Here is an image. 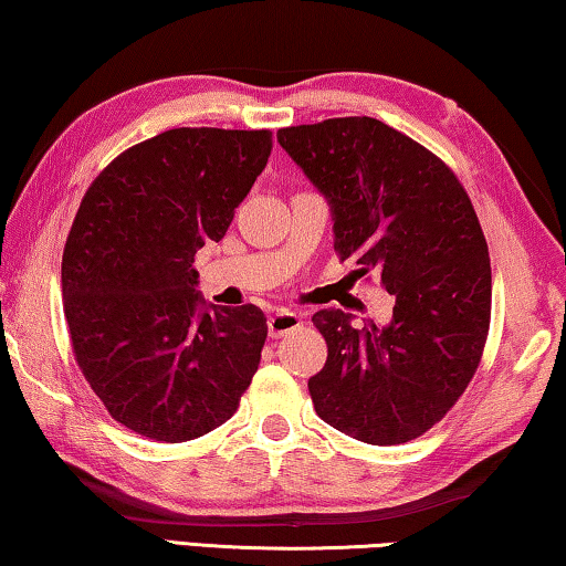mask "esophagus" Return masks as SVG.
I'll return each mask as SVG.
<instances>
[{
  "instance_id": "1",
  "label": "esophagus",
  "mask_w": 566,
  "mask_h": 566,
  "mask_svg": "<svg viewBox=\"0 0 566 566\" xmlns=\"http://www.w3.org/2000/svg\"><path fill=\"white\" fill-rule=\"evenodd\" d=\"M269 337H284L290 332L302 327V317L292 310H276L274 315H269Z\"/></svg>"
}]
</instances>
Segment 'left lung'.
I'll return each mask as SVG.
<instances>
[{
	"mask_svg": "<svg viewBox=\"0 0 566 566\" xmlns=\"http://www.w3.org/2000/svg\"><path fill=\"white\" fill-rule=\"evenodd\" d=\"M276 140L327 199L339 259L396 297L385 327L355 329L343 310L312 317L327 343L307 382L317 416L363 443H408L455 406L486 345L491 259L473 203L441 158L365 115Z\"/></svg>",
	"mask_w": 566,
	"mask_h": 566,
	"instance_id": "obj_1",
	"label": "left lung"
}]
</instances>
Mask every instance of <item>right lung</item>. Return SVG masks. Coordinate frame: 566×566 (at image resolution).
I'll use <instances>...</instances> for the list:
<instances>
[{"label": "right lung", "mask_w": 566, "mask_h": 566, "mask_svg": "<svg viewBox=\"0 0 566 566\" xmlns=\"http://www.w3.org/2000/svg\"><path fill=\"white\" fill-rule=\"evenodd\" d=\"M272 154L269 130L174 128L90 184L62 251L75 360L105 410L150 441L184 443L234 416L266 317L217 307L193 256L221 241Z\"/></svg>", "instance_id": "add662e5"}]
</instances>
